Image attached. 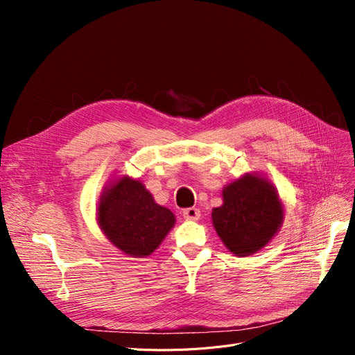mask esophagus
I'll list each match as a JSON object with an SVG mask.
<instances>
[{"label": "esophagus", "instance_id": "obj_1", "mask_svg": "<svg viewBox=\"0 0 355 355\" xmlns=\"http://www.w3.org/2000/svg\"><path fill=\"white\" fill-rule=\"evenodd\" d=\"M182 216H184V218H187V220L197 221V220L200 218L201 213H200V210H198V209H196V207H190V209H185V210L182 211Z\"/></svg>", "mask_w": 355, "mask_h": 355}]
</instances>
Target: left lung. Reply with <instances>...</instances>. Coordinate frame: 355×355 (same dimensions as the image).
Returning <instances> with one entry per match:
<instances>
[{"instance_id":"obj_1","label":"left lung","mask_w":355,"mask_h":355,"mask_svg":"<svg viewBox=\"0 0 355 355\" xmlns=\"http://www.w3.org/2000/svg\"><path fill=\"white\" fill-rule=\"evenodd\" d=\"M211 218L232 253L250 256L263 249L281 229L284 206L265 177L245 174L223 189V206L213 209Z\"/></svg>"}]
</instances>
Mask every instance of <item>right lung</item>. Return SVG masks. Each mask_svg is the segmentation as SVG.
Instances as JSON below:
<instances>
[{"label":"right lung","instance_id":"add662e5","mask_svg":"<svg viewBox=\"0 0 355 355\" xmlns=\"http://www.w3.org/2000/svg\"><path fill=\"white\" fill-rule=\"evenodd\" d=\"M98 225L125 254H151L174 225L175 216L154 201L139 180L126 175L106 185L98 206Z\"/></svg>","mask_w":355,"mask_h":355}]
</instances>
